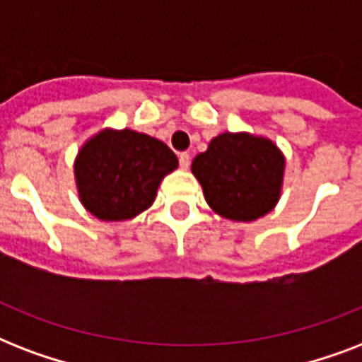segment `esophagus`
<instances>
[{
    "label": "esophagus",
    "instance_id": "1",
    "mask_svg": "<svg viewBox=\"0 0 362 362\" xmlns=\"http://www.w3.org/2000/svg\"><path fill=\"white\" fill-rule=\"evenodd\" d=\"M178 161H180L182 169H187V167H189V161H192V159H189V153L182 152L180 156H178Z\"/></svg>",
    "mask_w": 362,
    "mask_h": 362
}]
</instances>
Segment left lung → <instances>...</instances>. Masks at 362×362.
I'll return each mask as SVG.
<instances>
[{
	"mask_svg": "<svg viewBox=\"0 0 362 362\" xmlns=\"http://www.w3.org/2000/svg\"><path fill=\"white\" fill-rule=\"evenodd\" d=\"M284 169L286 158L270 139L229 131L192 163L210 209L233 221H253L274 209Z\"/></svg>",
	"mask_w": 362,
	"mask_h": 362,
	"instance_id": "1",
	"label": "left lung"
}]
</instances>
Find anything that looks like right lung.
Returning a JSON list of instances; mask_svg holds the SVG:
<instances>
[{
    "mask_svg": "<svg viewBox=\"0 0 362 362\" xmlns=\"http://www.w3.org/2000/svg\"><path fill=\"white\" fill-rule=\"evenodd\" d=\"M178 158L165 142L133 129H103L88 139L75 159L84 209L103 221H124L150 209Z\"/></svg>",
    "mask_w": 362,
    "mask_h": 362,
    "instance_id": "1",
    "label": "right lung"
}]
</instances>
